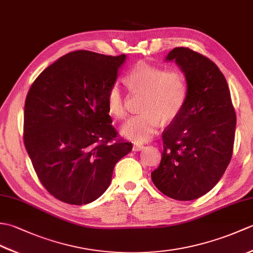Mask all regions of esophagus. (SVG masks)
Listing matches in <instances>:
<instances>
[{
  "instance_id": "obj_1",
  "label": "esophagus",
  "mask_w": 253,
  "mask_h": 253,
  "mask_svg": "<svg viewBox=\"0 0 253 253\" xmlns=\"http://www.w3.org/2000/svg\"><path fill=\"white\" fill-rule=\"evenodd\" d=\"M143 148H144V146H143V144H140V143L133 144V147H132L133 151H140V150H142Z\"/></svg>"
}]
</instances>
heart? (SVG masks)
I'll return each instance as SVG.
<instances>
[{"instance_id":"b5f03b06","label":"heart","mask_w":253,"mask_h":253,"mask_svg":"<svg viewBox=\"0 0 253 253\" xmlns=\"http://www.w3.org/2000/svg\"><path fill=\"white\" fill-rule=\"evenodd\" d=\"M129 87L144 93L140 114L130 117L122 127V133L136 142H144L157 132L161 122L169 123L180 114L186 103L188 84L185 74L177 68L165 69L139 62L127 74ZM110 114L116 118L126 115L125 99L117 84H112L106 94Z\"/></svg>"}]
</instances>
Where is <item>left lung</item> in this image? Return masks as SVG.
Masks as SVG:
<instances>
[{
    "label": "left lung",
    "instance_id": "1",
    "mask_svg": "<svg viewBox=\"0 0 253 253\" xmlns=\"http://www.w3.org/2000/svg\"><path fill=\"white\" fill-rule=\"evenodd\" d=\"M184 72L188 94L180 114L163 131L162 160L153 184L171 199L195 200L215 186L233 155L236 114L224 75L215 63L189 47L166 56Z\"/></svg>",
    "mask_w": 253,
    "mask_h": 253
}]
</instances>
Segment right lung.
<instances>
[{
	"label": "right lung",
	"instance_id": "obj_1",
	"mask_svg": "<svg viewBox=\"0 0 253 253\" xmlns=\"http://www.w3.org/2000/svg\"><path fill=\"white\" fill-rule=\"evenodd\" d=\"M125 58L71 52L46 67L26 96V150L41 184L62 202L83 206L103 195L115 164L131 151L106 104Z\"/></svg>",
	"mask_w": 253,
	"mask_h": 253
}]
</instances>
